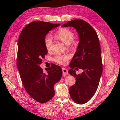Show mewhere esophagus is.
Masks as SVG:
<instances>
[{
  "instance_id": "34e87169",
  "label": "esophagus",
  "mask_w": 120,
  "mask_h": 120,
  "mask_svg": "<svg viewBox=\"0 0 120 120\" xmlns=\"http://www.w3.org/2000/svg\"><path fill=\"white\" fill-rule=\"evenodd\" d=\"M62 71H63V75L64 76V75H68V70H67V69L66 68H62Z\"/></svg>"
}]
</instances>
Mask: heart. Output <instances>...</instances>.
<instances>
[{
	"instance_id": "b5f03b06",
	"label": "heart",
	"mask_w": 120,
	"mask_h": 120,
	"mask_svg": "<svg viewBox=\"0 0 120 120\" xmlns=\"http://www.w3.org/2000/svg\"><path fill=\"white\" fill-rule=\"evenodd\" d=\"M56 37L67 45H70L73 42L75 38V34L72 30L67 28H61L57 31L56 34ZM44 44L47 50H50L52 45V39L51 36L47 34L44 38ZM71 56L69 54L57 55L54 56L53 60L57 64L61 65L67 64L68 60Z\"/></svg>"
}]
</instances>
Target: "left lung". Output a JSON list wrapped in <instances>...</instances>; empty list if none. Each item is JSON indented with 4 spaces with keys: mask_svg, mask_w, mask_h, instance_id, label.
<instances>
[{
    "mask_svg": "<svg viewBox=\"0 0 120 120\" xmlns=\"http://www.w3.org/2000/svg\"><path fill=\"white\" fill-rule=\"evenodd\" d=\"M73 27L77 31L79 42L72 57L68 73L75 78V83L70 87L69 93L75 103L84 104L95 94L103 72L101 50L96 31L89 23L82 19H74L64 23L62 27ZM76 69L84 71L77 75Z\"/></svg>",
    "mask_w": 120,
    "mask_h": 120,
    "instance_id": "left-lung-1",
    "label": "left lung"
}]
</instances>
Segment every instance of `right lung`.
<instances>
[{
	"label": "right lung",
	"instance_id": "add662e5",
	"mask_svg": "<svg viewBox=\"0 0 120 120\" xmlns=\"http://www.w3.org/2000/svg\"><path fill=\"white\" fill-rule=\"evenodd\" d=\"M60 24L34 21L23 29L19 39L17 66L25 90L32 99L41 103L51 100L55 94L53 86L62 76L61 68L52 64L47 73L39 66L48 53L44 38Z\"/></svg>",
	"mask_w": 120,
	"mask_h": 120
}]
</instances>
